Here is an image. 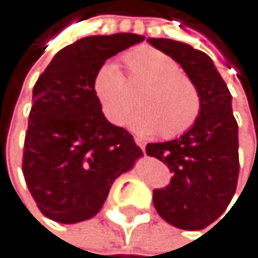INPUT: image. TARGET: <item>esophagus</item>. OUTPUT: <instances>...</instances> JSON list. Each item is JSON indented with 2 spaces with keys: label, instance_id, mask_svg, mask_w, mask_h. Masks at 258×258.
Here are the masks:
<instances>
[{
  "label": "esophagus",
  "instance_id": "esophagus-1",
  "mask_svg": "<svg viewBox=\"0 0 258 258\" xmlns=\"http://www.w3.org/2000/svg\"><path fill=\"white\" fill-rule=\"evenodd\" d=\"M135 142L141 147V150H142V152H145V142H144L141 138H136V139H135Z\"/></svg>",
  "mask_w": 258,
  "mask_h": 258
}]
</instances>
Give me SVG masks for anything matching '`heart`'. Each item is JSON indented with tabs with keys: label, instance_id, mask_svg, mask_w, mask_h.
<instances>
[{
	"label": "heart",
	"instance_id": "b5f03b06",
	"mask_svg": "<svg viewBox=\"0 0 258 258\" xmlns=\"http://www.w3.org/2000/svg\"><path fill=\"white\" fill-rule=\"evenodd\" d=\"M125 76L114 63L102 64L93 77V94L108 122L123 126L133 111L128 91L136 86L139 111L130 126L139 135L159 133L170 139L195 123L201 110V96L194 80L181 73L179 64L155 47L141 46L122 57Z\"/></svg>",
	"mask_w": 258,
	"mask_h": 258
}]
</instances>
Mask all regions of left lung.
Wrapping results in <instances>:
<instances>
[{"mask_svg": "<svg viewBox=\"0 0 258 258\" xmlns=\"http://www.w3.org/2000/svg\"><path fill=\"white\" fill-rule=\"evenodd\" d=\"M148 43L179 63L201 96V110L190 130L178 139L145 147L148 156L167 164L173 173L167 187L153 190V204L172 226L200 231L221 217L237 189L238 125L232 96L203 51L168 38H148Z\"/></svg>", "mask_w": 258, "mask_h": 258, "instance_id": "1", "label": "left lung"}]
</instances>
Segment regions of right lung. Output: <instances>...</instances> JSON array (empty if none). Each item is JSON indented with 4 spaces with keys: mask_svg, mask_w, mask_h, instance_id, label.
<instances>
[{
    "mask_svg": "<svg viewBox=\"0 0 258 258\" xmlns=\"http://www.w3.org/2000/svg\"><path fill=\"white\" fill-rule=\"evenodd\" d=\"M142 35H93L63 47L38 77L24 138L23 175L38 209L57 223L93 218L116 178L142 150L125 128L108 122L93 77L110 57Z\"/></svg>",
    "mask_w": 258,
    "mask_h": 258,
    "instance_id": "1",
    "label": "right lung"
}]
</instances>
